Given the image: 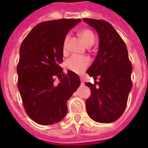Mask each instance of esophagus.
Masks as SVG:
<instances>
[{"mask_svg": "<svg viewBox=\"0 0 148 148\" xmlns=\"http://www.w3.org/2000/svg\"><path fill=\"white\" fill-rule=\"evenodd\" d=\"M81 84H84V82L83 77H81Z\"/></svg>", "mask_w": 148, "mask_h": 148, "instance_id": "obj_1", "label": "esophagus"}]
</instances>
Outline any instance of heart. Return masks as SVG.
I'll return each mask as SVG.
<instances>
[{
	"label": "heart",
	"mask_w": 148,
	"mask_h": 148,
	"mask_svg": "<svg viewBox=\"0 0 148 148\" xmlns=\"http://www.w3.org/2000/svg\"><path fill=\"white\" fill-rule=\"evenodd\" d=\"M80 36L87 46L92 45L95 42V34L89 29H84L80 31ZM68 38H69L68 36L65 38L64 41V49H65L67 47ZM89 64H90V60L88 58L76 54L70 57L65 62V65L67 69L74 73H81L84 71L88 67Z\"/></svg>",
	"instance_id": "1"
}]
</instances>
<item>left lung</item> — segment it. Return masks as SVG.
Here are the masks:
<instances>
[{"label":"left lung","instance_id":"8db88e82","mask_svg":"<svg viewBox=\"0 0 148 148\" xmlns=\"http://www.w3.org/2000/svg\"><path fill=\"white\" fill-rule=\"evenodd\" d=\"M83 21L99 35L97 55L87 71L89 76L99 81L85 83L91 92L86 100L87 112L95 121L111 123L117 121L126 108L132 88V64L125 43L110 23L89 18Z\"/></svg>","mask_w":148,"mask_h":148}]
</instances>
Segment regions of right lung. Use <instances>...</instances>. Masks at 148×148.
Returning <instances> with one entry per match:
<instances>
[{
  "instance_id": "right-lung-1",
  "label": "right lung",
  "mask_w": 148,
  "mask_h": 148,
  "mask_svg": "<svg viewBox=\"0 0 148 148\" xmlns=\"http://www.w3.org/2000/svg\"><path fill=\"white\" fill-rule=\"evenodd\" d=\"M81 19H58L36 25L20 47L17 88L27 114L41 125L60 121L67 113V101L81 84L71 71L63 73L64 41ZM58 76L59 82H54Z\"/></svg>"
}]
</instances>
